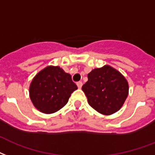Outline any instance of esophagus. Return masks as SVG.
I'll use <instances>...</instances> for the list:
<instances>
[{
    "instance_id": "obj_1",
    "label": "esophagus",
    "mask_w": 155,
    "mask_h": 155,
    "mask_svg": "<svg viewBox=\"0 0 155 155\" xmlns=\"http://www.w3.org/2000/svg\"><path fill=\"white\" fill-rule=\"evenodd\" d=\"M76 84H77L78 88H81V87H82V85H83V83L81 82V81H79V82L76 83Z\"/></svg>"
}]
</instances>
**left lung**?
I'll return each instance as SVG.
<instances>
[{
    "label": "left lung",
    "instance_id": "8db88e82",
    "mask_svg": "<svg viewBox=\"0 0 155 155\" xmlns=\"http://www.w3.org/2000/svg\"><path fill=\"white\" fill-rule=\"evenodd\" d=\"M82 90L93 109L111 114L122 107L128 94V84L124 75L110 66L93 70Z\"/></svg>",
    "mask_w": 155,
    "mask_h": 155
}]
</instances>
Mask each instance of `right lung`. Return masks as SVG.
<instances>
[{"mask_svg": "<svg viewBox=\"0 0 155 155\" xmlns=\"http://www.w3.org/2000/svg\"><path fill=\"white\" fill-rule=\"evenodd\" d=\"M77 89L71 76L59 67H47L35 75L29 93L33 105L45 114L58 111Z\"/></svg>", "mask_w": 155, "mask_h": 155, "instance_id": "obj_1", "label": "right lung"}]
</instances>
